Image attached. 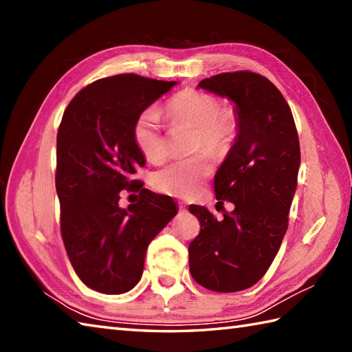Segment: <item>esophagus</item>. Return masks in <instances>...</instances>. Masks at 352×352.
<instances>
[{
  "label": "esophagus",
  "instance_id": "34e87169",
  "mask_svg": "<svg viewBox=\"0 0 352 352\" xmlns=\"http://www.w3.org/2000/svg\"><path fill=\"white\" fill-rule=\"evenodd\" d=\"M178 208H180V212H186V206L183 203H178Z\"/></svg>",
  "mask_w": 352,
  "mask_h": 352
}]
</instances>
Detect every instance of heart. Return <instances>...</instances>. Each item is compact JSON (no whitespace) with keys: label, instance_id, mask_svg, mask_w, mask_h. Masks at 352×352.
I'll return each instance as SVG.
<instances>
[{"label":"heart","instance_id":"1","mask_svg":"<svg viewBox=\"0 0 352 352\" xmlns=\"http://www.w3.org/2000/svg\"><path fill=\"white\" fill-rule=\"evenodd\" d=\"M166 115L172 124H184L195 129L193 151L207 149L219 154L237 136L241 118L233 106H221L214 95L197 89H184L166 104ZM134 145L148 160L160 162L168 154L166 138L162 131L159 113L154 109L144 110L133 124ZM212 160L207 153H198L170 162L153 174V186L172 197L195 195L212 172Z\"/></svg>","mask_w":352,"mask_h":352}]
</instances>
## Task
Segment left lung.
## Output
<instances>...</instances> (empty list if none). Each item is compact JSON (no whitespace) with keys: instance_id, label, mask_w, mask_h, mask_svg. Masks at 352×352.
I'll use <instances>...</instances> for the list:
<instances>
[{"instance_id":"1","label":"left lung","mask_w":352,"mask_h":352,"mask_svg":"<svg viewBox=\"0 0 352 352\" xmlns=\"http://www.w3.org/2000/svg\"><path fill=\"white\" fill-rule=\"evenodd\" d=\"M198 86L233 100L241 118L213 182L216 199L230 201L234 210H223L218 221L206 207H189L201 226L189 245L193 280L228 294L254 286L280 250L298 184L300 139L287 101L260 74L222 72Z\"/></svg>"}]
</instances>
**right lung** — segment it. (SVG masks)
Wrapping results in <instances>:
<instances>
[{
	"label": "right lung",
	"mask_w": 352,
	"mask_h": 352,
	"mask_svg": "<svg viewBox=\"0 0 352 352\" xmlns=\"http://www.w3.org/2000/svg\"><path fill=\"white\" fill-rule=\"evenodd\" d=\"M175 85L136 74L96 80L74 96L58 125L62 239L74 271L96 292L136 286L149 242L177 214L170 197L134 180L145 159L131 136L136 118ZM121 190L139 191L138 203L119 208Z\"/></svg>",
	"instance_id": "obj_1"
}]
</instances>
